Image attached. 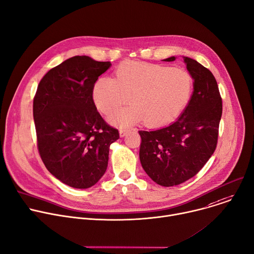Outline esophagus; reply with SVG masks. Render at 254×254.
I'll use <instances>...</instances> for the list:
<instances>
[{"mask_svg":"<svg viewBox=\"0 0 254 254\" xmlns=\"http://www.w3.org/2000/svg\"><path fill=\"white\" fill-rule=\"evenodd\" d=\"M127 128H126V127H121L120 128V135L123 137V136H125L126 134H127Z\"/></svg>","mask_w":254,"mask_h":254,"instance_id":"obj_1","label":"esophagus"}]
</instances>
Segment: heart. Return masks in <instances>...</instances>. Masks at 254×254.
<instances>
[{
	"instance_id": "b5f03b06",
	"label": "heart",
	"mask_w": 254,
	"mask_h": 254,
	"mask_svg": "<svg viewBox=\"0 0 254 254\" xmlns=\"http://www.w3.org/2000/svg\"><path fill=\"white\" fill-rule=\"evenodd\" d=\"M193 91L192 76L183 67L127 61L114 71V79L99 78L92 97L96 108L120 127L144 121L149 127H162L174 122L189 105Z\"/></svg>"
}]
</instances>
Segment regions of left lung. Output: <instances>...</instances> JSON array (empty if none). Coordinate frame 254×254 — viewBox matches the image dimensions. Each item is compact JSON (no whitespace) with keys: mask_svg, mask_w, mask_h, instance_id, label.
<instances>
[{"mask_svg":"<svg viewBox=\"0 0 254 254\" xmlns=\"http://www.w3.org/2000/svg\"><path fill=\"white\" fill-rule=\"evenodd\" d=\"M194 80L187 108L172 125L157 130H140V160L159 186L174 187L196 175L214 154L222 117V98L210 70L183 57ZM175 61V57L164 60Z\"/></svg>","mask_w":254,"mask_h":254,"instance_id":"obj_1","label":"left lung"}]
</instances>
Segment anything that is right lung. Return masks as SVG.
Listing matches in <instances>:
<instances>
[{"label": "right lung", "mask_w": 254, "mask_h": 254, "mask_svg": "<svg viewBox=\"0 0 254 254\" xmlns=\"http://www.w3.org/2000/svg\"><path fill=\"white\" fill-rule=\"evenodd\" d=\"M111 65L76 56L51 68L33 99L37 149L47 169L74 189H89L103 176L119 129L97 111L92 91Z\"/></svg>", "instance_id": "add662e5"}]
</instances>
